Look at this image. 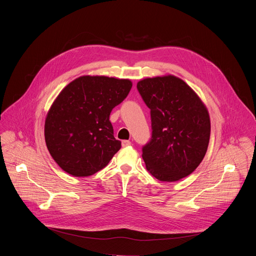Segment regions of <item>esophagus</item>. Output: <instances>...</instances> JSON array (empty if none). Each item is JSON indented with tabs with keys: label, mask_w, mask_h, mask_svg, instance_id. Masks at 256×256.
<instances>
[{
	"label": "esophagus",
	"mask_w": 256,
	"mask_h": 256,
	"mask_svg": "<svg viewBox=\"0 0 256 256\" xmlns=\"http://www.w3.org/2000/svg\"><path fill=\"white\" fill-rule=\"evenodd\" d=\"M130 144H132V142H130V140H124L122 142V147H128V146H130Z\"/></svg>",
	"instance_id": "1"
}]
</instances>
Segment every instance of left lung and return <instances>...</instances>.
I'll return each mask as SVG.
<instances>
[{
    "mask_svg": "<svg viewBox=\"0 0 256 256\" xmlns=\"http://www.w3.org/2000/svg\"><path fill=\"white\" fill-rule=\"evenodd\" d=\"M136 88L150 110L152 138L142 147L147 170L160 181H177L202 161L210 142L208 109L181 79L168 75L140 80Z\"/></svg>",
    "mask_w": 256,
    "mask_h": 256,
    "instance_id": "obj_1",
    "label": "left lung"
}]
</instances>
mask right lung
Masks as SVG:
<instances>
[{
	"label": "right lung",
	"mask_w": 256,
	"mask_h": 256,
	"mask_svg": "<svg viewBox=\"0 0 256 256\" xmlns=\"http://www.w3.org/2000/svg\"><path fill=\"white\" fill-rule=\"evenodd\" d=\"M128 79L82 76L54 101L44 124L50 154L66 173L85 177L103 169L120 149L109 120L132 89Z\"/></svg>",
	"instance_id": "obj_1"
}]
</instances>
